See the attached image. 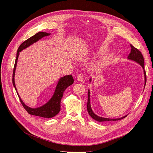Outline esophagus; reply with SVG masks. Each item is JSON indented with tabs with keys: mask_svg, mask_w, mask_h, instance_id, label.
Instances as JSON below:
<instances>
[{
	"mask_svg": "<svg viewBox=\"0 0 153 153\" xmlns=\"http://www.w3.org/2000/svg\"><path fill=\"white\" fill-rule=\"evenodd\" d=\"M77 80L78 81H79L80 82H82L84 81V74L82 73H79L78 75H77Z\"/></svg>",
	"mask_w": 153,
	"mask_h": 153,
	"instance_id": "34e87169",
	"label": "esophagus"
}]
</instances>
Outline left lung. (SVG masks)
Returning a JSON list of instances; mask_svg holds the SVG:
<instances>
[{"mask_svg": "<svg viewBox=\"0 0 153 153\" xmlns=\"http://www.w3.org/2000/svg\"><path fill=\"white\" fill-rule=\"evenodd\" d=\"M131 46V52L128 55V59L133 60L136 62H137L138 63H139L140 65L143 67V69H144V58L143 56L141 53V51L136 48L134 46H133L132 45H130ZM144 78H145V84H144V87H145L146 83V71L144 69ZM91 79H90L91 81ZM87 111L88 113H89V115L94 118V120H95L97 122H108V121H117V120H119L123 119L124 118H125L127 115H125L122 118H103V117H100L97 116V115H95L93 111L92 110L91 107V103H90V92L89 91H88V100H87Z\"/></svg>", "mask_w": 153, "mask_h": 153, "instance_id": "left-lung-1", "label": "left lung"}]
</instances>
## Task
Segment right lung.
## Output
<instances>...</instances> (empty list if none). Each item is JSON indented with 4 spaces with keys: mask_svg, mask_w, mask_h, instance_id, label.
<instances>
[{
    "mask_svg": "<svg viewBox=\"0 0 153 153\" xmlns=\"http://www.w3.org/2000/svg\"><path fill=\"white\" fill-rule=\"evenodd\" d=\"M49 35L50 33H46V32H43V31L38 32V33H36L33 36L29 38L28 39L25 40V41H24L19 47L17 53V57H16L15 61L14 68L13 71V76H12L13 77L12 82L16 91H17V89H16L15 84L14 76H15V71L16 66H17V59L19 55V52L23 50V49H25V48H27L28 46H29L30 45L33 44V43H35L36 42L38 41V39H41L44 36H48ZM73 82H74V79L72 77V75H68L61 77L59 79L57 86H56V90L53 97L51 99V100L49 102H48L47 103H46L45 105H44L42 107H40L39 108H31L28 107L23 102L19 95V97L20 99V101L22 103V105H23V108L26 110V111L29 114L32 115L41 117L43 118H52L57 115L61 110V100L62 97L63 92L66 90V89L68 86L73 84ZM17 93L18 94V92Z\"/></svg>",
    "mask_w": 153,
    "mask_h": 153,
    "instance_id": "obj_1",
    "label": "right lung"
}]
</instances>
